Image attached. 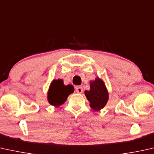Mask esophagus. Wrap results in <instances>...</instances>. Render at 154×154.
Instances as JSON below:
<instances>
[{
	"mask_svg": "<svg viewBox=\"0 0 154 154\" xmlns=\"http://www.w3.org/2000/svg\"><path fill=\"white\" fill-rule=\"evenodd\" d=\"M82 91H83V89H82L81 86H78L76 87V88H75V92L77 93L81 94L82 92Z\"/></svg>",
	"mask_w": 154,
	"mask_h": 154,
	"instance_id": "obj_1",
	"label": "esophagus"
}]
</instances>
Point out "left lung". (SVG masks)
Returning a JSON list of instances; mask_svg holds the SVG:
<instances>
[{
  "instance_id": "8db88e82",
  "label": "left lung",
  "mask_w": 154,
  "mask_h": 154,
  "mask_svg": "<svg viewBox=\"0 0 154 154\" xmlns=\"http://www.w3.org/2000/svg\"><path fill=\"white\" fill-rule=\"evenodd\" d=\"M85 94L90 101V107L95 111L103 108L109 97L104 82L99 78L90 82V90L85 91Z\"/></svg>"
}]
</instances>
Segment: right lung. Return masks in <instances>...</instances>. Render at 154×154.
Listing matches in <instances>:
<instances>
[{
	"label": "right lung",
	"mask_w": 154,
	"mask_h": 154,
	"mask_svg": "<svg viewBox=\"0 0 154 154\" xmlns=\"http://www.w3.org/2000/svg\"><path fill=\"white\" fill-rule=\"evenodd\" d=\"M74 92L72 85H64L62 80H54L51 82L48 92V101L52 106L58 107L67 99L69 95Z\"/></svg>",
	"instance_id": "right-lung-1"
}]
</instances>
